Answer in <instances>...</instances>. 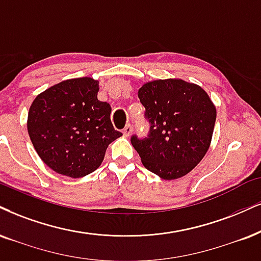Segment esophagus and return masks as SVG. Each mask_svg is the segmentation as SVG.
Here are the masks:
<instances>
[{
	"label": "esophagus",
	"mask_w": 261,
	"mask_h": 261,
	"mask_svg": "<svg viewBox=\"0 0 261 261\" xmlns=\"http://www.w3.org/2000/svg\"><path fill=\"white\" fill-rule=\"evenodd\" d=\"M132 130H133V129H132V125L130 124H127L123 128V132H122V133H123L124 137H129L130 134H132Z\"/></svg>",
	"instance_id": "34e87169"
}]
</instances>
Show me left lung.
Masks as SVG:
<instances>
[{
	"label": "left lung",
	"instance_id": "8db88e82",
	"mask_svg": "<svg viewBox=\"0 0 261 261\" xmlns=\"http://www.w3.org/2000/svg\"><path fill=\"white\" fill-rule=\"evenodd\" d=\"M150 133L132 137L144 167L165 180L188 174L211 146L217 110L207 92L180 79L156 80L138 91Z\"/></svg>",
	"mask_w": 261,
	"mask_h": 261
}]
</instances>
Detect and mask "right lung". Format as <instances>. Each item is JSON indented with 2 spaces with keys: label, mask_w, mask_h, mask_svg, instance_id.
<instances>
[{
  "label": "right lung",
  "mask_w": 261,
  "mask_h": 261,
  "mask_svg": "<svg viewBox=\"0 0 261 261\" xmlns=\"http://www.w3.org/2000/svg\"><path fill=\"white\" fill-rule=\"evenodd\" d=\"M99 81L81 77L38 94L28 115L35 150L59 174L82 178L104 160L109 144L122 136L111 123V106L98 100Z\"/></svg>",
  "instance_id": "right-lung-1"
}]
</instances>
